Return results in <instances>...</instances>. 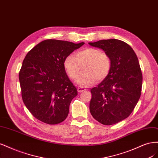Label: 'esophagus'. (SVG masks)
<instances>
[{
    "label": "esophagus",
    "instance_id": "1",
    "mask_svg": "<svg viewBox=\"0 0 158 158\" xmlns=\"http://www.w3.org/2000/svg\"><path fill=\"white\" fill-rule=\"evenodd\" d=\"M85 90H86V89L85 88H83V87H79V88H77V91H78L79 93H81V92H83V91H85Z\"/></svg>",
    "mask_w": 158,
    "mask_h": 158
}]
</instances>
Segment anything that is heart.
<instances>
[{"label": "heart", "instance_id": "heart-1", "mask_svg": "<svg viewBox=\"0 0 158 158\" xmlns=\"http://www.w3.org/2000/svg\"><path fill=\"white\" fill-rule=\"evenodd\" d=\"M82 66L85 72L77 80V83L86 87L93 85L96 80L102 81L109 75L111 61L109 56L100 49L87 47L73 55H68L64 61V67L68 77L75 80L78 77Z\"/></svg>", "mask_w": 158, "mask_h": 158}]
</instances>
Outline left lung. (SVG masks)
Instances as JSON below:
<instances>
[{
  "label": "left lung",
  "mask_w": 158,
  "mask_h": 158,
  "mask_svg": "<svg viewBox=\"0 0 158 158\" xmlns=\"http://www.w3.org/2000/svg\"><path fill=\"white\" fill-rule=\"evenodd\" d=\"M89 44L102 49L111 61L108 77L90 90V114L102 124L114 125L128 118L140 97L142 75L139 60L133 49L120 40Z\"/></svg>",
  "instance_id": "8db88e82"
}]
</instances>
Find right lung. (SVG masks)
<instances>
[{"label":"right lung","mask_w":158,"mask_h":158,"mask_svg":"<svg viewBox=\"0 0 158 158\" xmlns=\"http://www.w3.org/2000/svg\"><path fill=\"white\" fill-rule=\"evenodd\" d=\"M84 44L47 39L25 56L19 80L23 103L35 118L55 125L67 118L77 91L65 73L64 61Z\"/></svg>","instance_id":"obj_1"}]
</instances>
